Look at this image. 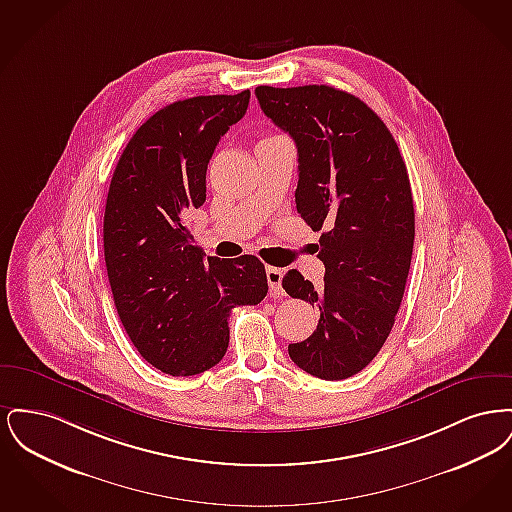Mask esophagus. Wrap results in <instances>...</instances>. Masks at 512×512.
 Instances as JSON below:
<instances>
[{
    "label": "esophagus",
    "mask_w": 512,
    "mask_h": 512,
    "mask_svg": "<svg viewBox=\"0 0 512 512\" xmlns=\"http://www.w3.org/2000/svg\"><path fill=\"white\" fill-rule=\"evenodd\" d=\"M282 278H284V270L282 268L267 267V280L268 286H270V292L278 297L284 295L282 290Z\"/></svg>",
    "instance_id": "34e87169"
}]
</instances>
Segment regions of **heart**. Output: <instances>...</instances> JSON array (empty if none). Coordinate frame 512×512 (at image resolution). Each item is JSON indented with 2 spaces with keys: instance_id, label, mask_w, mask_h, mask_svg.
I'll return each mask as SVG.
<instances>
[{
  "instance_id": "1",
  "label": "heart",
  "mask_w": 512,
  "mask_h": 512,
  "mask_svg": "<svg viewBox=\"0 0 512 512\" xmlns=\"http://www.w3.org/2000/svg\"><path fill=\"white\" fill-rule=\"evenodd\" d=\"M270 138H274V136H270Z\"/></svg>"
}]
</instances>
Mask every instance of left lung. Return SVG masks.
Here are the masks:
<instances>
[{"label": "left lung", "instance_id": "1", "mask_svg": "<svg viewBox=\"0 0 512 512\" xmlns=\"http://www.w3.org/2000/svg\"><path fill=\"white\" fill-rule=\"evenodd\" d=\"M263 113L297 146L295 205L320 232L324 286L292 268L282 288L318 307L317 330L290 343L293 363L322 380L361 372L388 340L411 268L414 205L388 126L338 88L259 86Z\"/></svg>", "mask_w": 512, "mask_h": 512}]
</instances>
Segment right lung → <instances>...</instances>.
<instances>
[{
  "label": "right lung",
  "instance_id": "right-lung-1",
  "mask_svg": "<svg viewBox=\"0 0 512 512\" xmlns=\"http://www.w3.org/2000/svg\"><path fill=\"white\" fill-rule=\"evenodd\" d=\"M249 96H197L159 109L130 138L111 178L103 251L115 307L134 347L165 374L217 365L230 311L268 292L255 255L205 259L184 222L205 203L209 159Z\"/></svg>",
  "mask_w": 512,
  "mask_h": 512
}]
</instances>
